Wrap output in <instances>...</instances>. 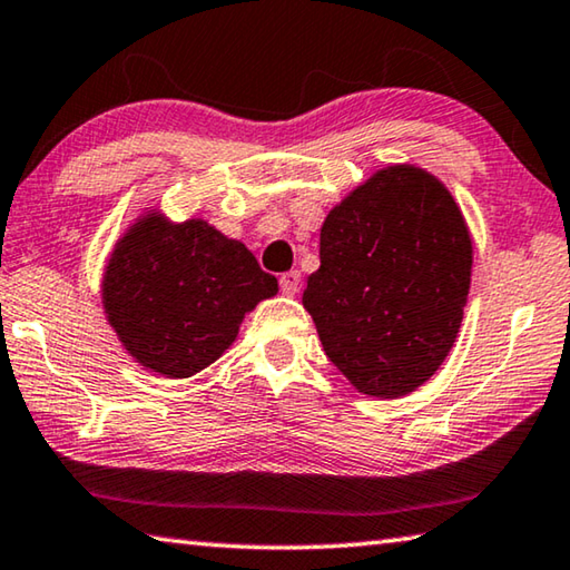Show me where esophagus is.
I'll use <instances>...</instances> for the list:
<instances>
[{"mask_svg": "<svg viewBox=\"0 0 570 570\" xmlns=\"http://www.w3.org/2000/svg\"><path fill=\"white\" fill-rule=\"evenodd\" d=\"M278 284H282V292L286 296H294L296 292H299L302 274H299V271H288V274H284L282 278H278Z\"/></svg>", "mask_w": 570, "mask_h": 570, "instance_id": "obj_1", "label": "esophagus"}]
</instances>
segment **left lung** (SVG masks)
<instances>
[{"instance_id":"1","label":"left lung","mask_w":570,"mask_h":570,"mask_svg":"<svg viewBox=\"0 0 570 570\" xmlns=\"http://www.w3.org/2000/svg\"><path fill=\"white\" fill-rule=\"evenodd\" d=\"M302 304L355 391L401 399L454 347L472 282V233L431 171L387 165L332 207Z\"/></svg>"}]
</instances>
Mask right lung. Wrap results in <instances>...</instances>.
Masks as SVG:
<instances>
[{"label":"right lung","mask_w":570,"mask_h":570,"mask_svg":"<svg viewBox=\"0 0 570 570\" xmlns=\"http://www.w3.org/2000/svg\"><path fill=\"white\" fill-rule=\"evenodd\" d=\"M278 294L246 243L203 218L169 220L147 207L129 223L101 282V304L121 347L149 373L179 381L215 363L240 322Z\"/></svg>","instance_id":"1"}]
</instances>
